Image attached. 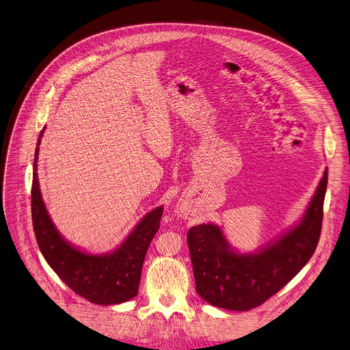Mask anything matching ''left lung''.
<instances>
[{
  "label": "left lung",
  "mask_w": 350,
  "mask_h": 350,
  "mask_svg": "<svg viewBox=\"0 0 350 350\" xmlns=\"http://www.w3.org/2000/svg\"><path fill=\"white\" fill-rule=\"evenodd\" d=\"M327 183L328 169L300 224L256 254L233 251L216 225L189 229L187 243L198 295L215 307L247 311L261 306L288 284L319 244Z\"/></svg>",
  "instance_id": "8db88e82"
}]
</instances>
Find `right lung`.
<instances>
[{
	"label": "right lung",
	"instance_id": "1",
	"mask_svg": "<svg viewBox=\"0 0 350 350\" xmlns=\"http://www.w3.org/2000/svg\"><path fill=\"white\" fill-rule=\"evenodd\" d=\"M40 133L31 181V221L47 264L71 291L94 304H118L137 296L144 260L149 244L161 226L163 208L149 212L125 241L111 254L90 256L59 236L46 211L38 180Z\"/></svg>",
	"mask_w": 350,
	"mask_h": 350
}]
</instances>
